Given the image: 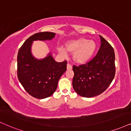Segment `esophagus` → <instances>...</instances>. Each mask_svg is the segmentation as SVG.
Returning a JSON list of instances; mask_svg holds the SVG:
<instances>
[{
	"label": "esophagus",
	"mask_w": 131,
	"mask_h": 131,
	"mask_svg": "<svg viewBox=\"0 0 131 131\" xmlns=\"http://www.w3.org/2000/svg\"><path fill=\"white\" fill-rule=\"evenodd\" d=\"M72 69V64H71L70 63H68L67 64V69L68 70H71V69Z\"/></svg>",
	"instance_id": "obj_1"
}]
</instances>
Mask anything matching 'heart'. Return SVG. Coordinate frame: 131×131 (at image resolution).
I'll return each mask as SVG.
<instances>
[{"label":"heart","mask_w":131,"mask_h":131,"mask_svg":"<svg viewBox=\"0 0 131 131\" xmlns=\"http://www.w3.org/2000/svg\"><path fill=\"white\" fill-rule=\"evenodd\" d=\"M65 48L68 51L74 53L73 58L76 62L84 63L93 56L96 45L93 41L80 38L68 41L66 43ZM59 51L63 55L67 54V51L63 47L59 48Z\"/></svg>","instance_id":"1"}]
</instances>
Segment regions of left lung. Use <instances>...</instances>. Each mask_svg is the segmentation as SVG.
<instances>
[{"mask_svg":"<svg viewBox=\"0 0 131 131\" xmlns=\"http://www.w3.org/2000/svg\"><path fill=\"white\" fill-rule=\"evenodd\" d=\"M101 46L97 54L86 64L73 65L72 86L83 97L99 95L108 88L116 73L113 47L100 35Z\"/></svg>","mask_w":131,"mask_h":131,"instance_id":"left-lung-1","label":"left lung"}]
</instances>
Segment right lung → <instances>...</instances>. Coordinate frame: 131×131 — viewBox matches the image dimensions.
<instances>
[{"label":"right lung","mask_w":131,"mask_h":131,"mask_svg":"<svg viewBox=\"0 0 131 131\" xmlns=\"http://www.w3.org/2000/svg\"><path fill=\"white\" fill-rule=\"evenodd\" d=\"M53 32H40L30 36L18 50L17 76L24 90L32 96L44 99L51 96L56 90L59 78L67 70V61L57 62L50 54L42 60H37L30 51L35 40H50Z\"/></svg>","instance_id":"obj_1"}]
</instances>
